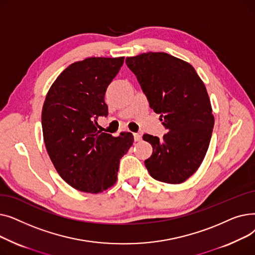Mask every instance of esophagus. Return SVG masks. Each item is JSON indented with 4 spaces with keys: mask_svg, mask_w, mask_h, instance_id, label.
Returning a JSON list of instances; mask_svg holds the SVG:
<instances>
[{
    "mask_svg": "<svg viewBox=\"0 0 255 255\" xmlns=\"http://www.w3.org/2000/svg\"><path fill=\"white\" fill-rule=\"evenodd\" d=\"M133 136H134V140L135 141H140L141 140V135L139 134V133H134V134H133Z\"/></svg>",
    "mask_w": 255,
    "mask_h": 255,
    "instance_id": "obj_1",
    "label": "esophagus"
}]
</instances>
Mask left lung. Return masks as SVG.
Wrapping results in <instances>:
<instances>
[{
    "label": "left lung",
    "instance_id": "8db88e82",
    "mask_svg": "<svg viewBox=\"0 0 255 255\" xmlns=\"http://www.w3.org/2000/svg\"><path fill=\"white\" fill-rule=\"evenodd\" d=\"M126 64L168 130L162 139L143 135L153 146L145 167L157 181L181 184L202 164L212 136L215 120L205 84L189 63L166 52L128 57Z\"/></svg>",
    "mask_w": 255,
    "mask_h": 255
}]
</instances>
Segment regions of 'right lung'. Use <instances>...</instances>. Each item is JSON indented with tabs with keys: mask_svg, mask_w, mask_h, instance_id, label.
I'll list each match as a JSON object with an SVG mask.
<instances>
[{
	"mask_svg": "<svg viewBox=\"0 0 255 255\" xmlns=\"http://www.w3.org/2000/svg\"><path fill=\"white\" fill-rule=\"evenodd\" d=\"M124 63L120 58H88L57 77L42 107L46 151L61 178L74 189L100 193L117 182L120 160L133 143L130 132L115 137L98 130L107 116V87Z\"/></svg>",
	"mask_w": 255,
	"mask_h": 255,
	"instance_id": "obj_1",
	"label": "right lung"
}]
</instances>
